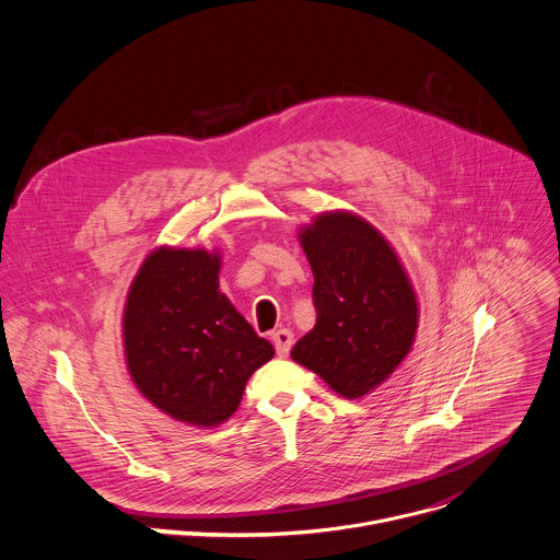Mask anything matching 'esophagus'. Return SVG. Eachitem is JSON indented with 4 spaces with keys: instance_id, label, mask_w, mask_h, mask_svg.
Segmentation results:
<instances>
[{
    "instance_id": "esophagus-1",
    "label": "esophagus",
    "mask_w": 560,
    "mask_h": 560,
    "mask_svg": "<svg viewBox=\"0 0 560 560\" xmlns=\"http://www.w3.org/2000/svg\"><path fill=\"white\" fill-rule=\"evenodd\" d=\"M272 342H275V349H277V355L285 358L294 345V334L290 329H277L272 334Z\"/></svg>"
}]
</instances>
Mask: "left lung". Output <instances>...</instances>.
Instances as JSON below:
<instances>
[{
    "mask_svg": "<svg viewBox=\"0 0 560 560\" xmlns=\"http://www.w3.org/2000/svg\"><path fill=\"white\" fill-rule=\"evenodd\" d=\"M314 272L316 325L292 349L334 393L360 399L415 345L419 301L393 244L362 215L325 211L299 231Z\"/></svg>",
    "mask_w": 560,
    "mask_h": 560,
    "instance_id": "8db88e82",
    "label": "left lung"
}]
</instances>
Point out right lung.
Masks as SVG:
<instances>
[{
  "instance_id": "obj_1",
  "label": "right lung",
  "mask_w": 560,
  "mask_h": 560,
  "mask_svg": "<svg viewBox=\"0 0 560 560\" xmlns=\"http://www.w3.org/2000/svg\"><path fill=\"white\" fill-rule=\"evenodd\" d=\"M218 250L159 246L139 266L124 305L126 369L174 421L215 428L240 406L275 349L220 292Z\"/></svg>"
}]
</instances>
